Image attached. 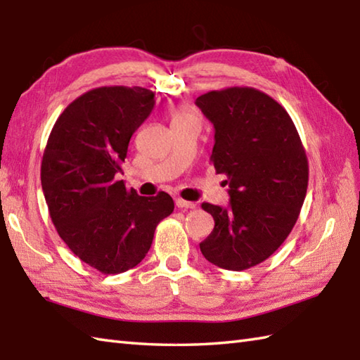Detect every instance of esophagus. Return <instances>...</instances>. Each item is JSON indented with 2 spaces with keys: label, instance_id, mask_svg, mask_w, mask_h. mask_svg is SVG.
Segmentation results:
<instances>
[{
  "label": "esophagus",
  "instance_id": "34e87169",
  "mask_svg": "<svg viewBox=\"0 0 360 360\" xmlns=\"http://www.w3.org/2000/svg\"><path fill=\"white\" fill-rule=\"evenodd\" d=\"M175 207L177 208H195V203L193 202H188V200H183V199H175Z\"/></svg>",
  "mask_w": 360,
  "mask_h": 360
}]
</instances>
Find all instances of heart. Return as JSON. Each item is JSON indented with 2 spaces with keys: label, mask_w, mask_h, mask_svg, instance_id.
<instances>
[{
  "label": "heart",
  "mask_w": 360,
  "mask_h": 360,
  "mask_svg": "<svg viewBox=\"0 0 360 360\" xmlns=\"http://www.w3.org/2000/svg\"><path fill=\"white\" fill-rule=\"evenodd\" d=\"M186 118H195V116L189 112H179L174 116V121H180V120H186Z\"/></svg>",
  "instance_id": "b5f03b06"
}]
</instances>
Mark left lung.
Instances as JSON below:
<instances>
[{
  "mask_svg": "<svg viewBox=\"0 0 360 360\" xmlns=\"http://www.w3.org/2000/svg\"><path fill=\"white\" fill-rule=\"evenodd\" d=\"M195 105L214 126L211 161L230 188L226 208L202 203L214 230L200 252L239 272L266 261L289 236L306 197L307 157L289 113L256 88L205 93Z\"/></svg>",
  "mask_w": 360,
  "mask_h": 360,
  "instance_id": "1",
  "label": "left lung"
}]
</instances>
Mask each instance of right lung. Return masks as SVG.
Masks as SVG:
<instances>
[{"instance_id":"obj_1","label":"right lung","mask_w":360,"mask_h":360,"mask_svg":"<svg viewBox=\"0 0 360 360\" xmlns=\"http://www.w3.org/2000/svg\"><path fill=\"white\" fill-rule=\"evenodd\" d=\"M153 98L143 86L84 93L58 116L43 153L41 188L58 236L80 261L105 275L138 266L157 225L174 211L172 197L163 191L143 197L116 180Z\"/></svg>"}]
</instances>
